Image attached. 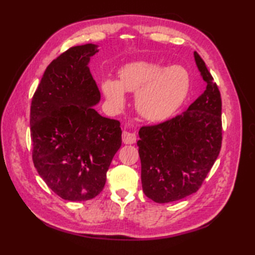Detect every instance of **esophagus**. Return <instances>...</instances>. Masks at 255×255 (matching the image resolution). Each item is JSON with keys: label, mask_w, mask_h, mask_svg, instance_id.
Instances as JSON below:
<instances>
[{"label": "esophagus", "mask_w": 255, "mask_h": 255, "mask_svg": "<svg viewBox=\"0 0 255 255\" xmlns=\"http://www.w3.org/2000/svg\"><path fill=\"white\" fill-rule=\"evenodd\" d=\"M136 134L133 132L130 131H127V130H124L123 131V142L126 143V144H131L136 142Z\"/></svg>", "instance_id": "34e87169"}]
</instances>
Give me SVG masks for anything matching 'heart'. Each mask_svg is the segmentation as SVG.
Here are the masks:
<instances>
[{"label":"heart","mask_w":255,"mask_h":255,"mask_svg":"<svg viewBox=\"0 0 255 255\" xmlns=\"http://www.w3.org/2000/svg\"><path fill=\"white\" fill-rule=\"evenodd\" d=\"M102 89L111 104L124 105V91L137 92V108L149 121H164L181 106L188 91V75L178 67L165 69L151 61H136L119 71V81L105 80Z\"/></svg>","instance_id":"b5f03b06"}]
</instances>
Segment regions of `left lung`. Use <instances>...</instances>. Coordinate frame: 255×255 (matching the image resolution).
I'll return each mask as SVG.
<instances>
[{"instance_id": "8db88e82", "label": "left lung", "mask_w": 255, "mask_h": 255, "mask_svg": "<svg viewBox=\"0 0 255 255\" xmlns=\"http://www.w3.org/2000/svg\"><path fill=\"white\" fill-rule=\"evenodd\" d=\"M194 58L207 84L204 93L180 115L139 130L142 189L159 204L196 193L221 149L220 92L196 51Z\"/></svg>"}]
</instances>
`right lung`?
Here are the masks:
<instances>
[{
  "label": "right lung",
  "mask_w": 255,
  "mask_h": 255,
  "mask_svg": "<svg viewBox=\"0 0 255 255\" xmlns=\"http://www.w3.org/2000/svg\"><path fill=\"white\" fill-rule=\"evenodd\" d=\"M97 51L93 44L75 46L52 60L30 105L34 165L52 192L72 202L103 191L122 145L121 123L92 107L101 93L88 63Z\"/></svg>",
  "instance_id": "add662e5"
}]
</instances>
